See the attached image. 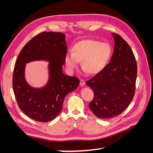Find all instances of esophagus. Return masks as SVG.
<instances>
[{"instance_id": "esophagus-1", "label": "esophagus", "mask_w": 153, "mask_h": 153, "mask_svg": "<svg viewBox=\"0 0 153 153\" xmlns=\"http://www.w3.org/2000/svg\"><path fill=\"white\" fill-rule=\"evenodd\" d=\"M80 85L81 87H84V86L85 85V81H84V80L81 79V80H80Z\"/></svg>"}]
</instances>
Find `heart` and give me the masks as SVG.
Instances as JSON below:
<instances>
[{
	"mask_svg": "<svg viewBox=\"0 0 153 153\" xmlns=\"http://www.w3.org/2000/svg\"><path fill=\"white\" fill-rule=\"evenodd\" d=\"M73 53L67 52L64 62L69 71L73 72L82 62V68L88 75H94L101 72L107 65L112 55V48L106 43L92 39L78 41L73 47Z\"/></svg>",
	"mask_w": 153,
	"mask_h": 153,
	"instance_id": "heart-1",
	"label": "heart"
}]
</instances>
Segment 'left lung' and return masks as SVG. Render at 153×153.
Returning a JSON list of instances; mask_svg holds the SVG:
<instances>
[{"mask_svg": "<svg viewBox=\"0 0 153 153\" xmlns=\"http://www.w3.org/2000/svg\"><path fill=\"white\" fill-rule=\"evenodd\" d=\"M114 53L110 62L102 71L86 82L94 91L89 108L96 117L110 118L121 114L133 98L137 66L126 41L115 33Z\"/></svg>", "mask_w": 153, "mask_h": 153, "instance_id": "1", "label": "left lung"}]
</instances>
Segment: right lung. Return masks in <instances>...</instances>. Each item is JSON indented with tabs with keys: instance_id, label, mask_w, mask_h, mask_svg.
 <instances>
[{
	"instance_id": "add662e5",
	"label": "right lung",
	"mask_w": 153,
	"mask_h": 153,
	"mask_svg": "<svg viewBox=\"0 0 153 153\" xmlns=\"http://www.w3.org/2000/svg\"><path fill=\"white\" fill-rule=\"evenodd\" d=\"M66 52L65 34L44 32L29 41L18 55L13 71V91L20 110L36 121L54 119L62 110L66 95L79 85L77 78L62 72ZM35 61L49 62L48 80L41 88L31 86L25 78L26 64Z\"/></svg>"
}]
</instances>
